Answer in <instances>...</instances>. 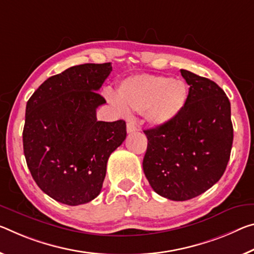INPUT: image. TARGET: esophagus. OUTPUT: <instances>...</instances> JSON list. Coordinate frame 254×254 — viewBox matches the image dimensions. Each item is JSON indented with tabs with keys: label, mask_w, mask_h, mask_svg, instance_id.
I'll use <instances>...</instances> for the list:
<instances>
[{
	"label": "esophagus",
	"mask_w": 254,
	"mask_h": 254,
	"mask_svg": "<svg viewBox=\"0 0 254 254\" xmlns=\"http://www.w3.org/2000/svg\"><path fill=\"white\" fill-rule=\"evenodd\" d=\"M138 130H139V127H138V124H136V122H134V121H128V122L127 123V133H132V132H135Z\"/></svg>",
	"instance_id": "esophagus-1"
}]
</instances>
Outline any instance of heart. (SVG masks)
<instances>
[{
  "label": "heart",
  "mask_w": 254,
  "mask_h": 254,
  "mask_svg": "<svg viewBox=\"0 0 254 254\" xmlns=\"http://www.w3.org/2000/svg\"><path fill=\"white\" fill-rule=\"evenodd\" d=\"M118 96L108 94V100L122 113H143L149 123L162 127L183 112L190 97V88L182 79L140 74L123 80Z\"/></svg>",
  "instance_id": "b5f03b06"
}]
</instances>
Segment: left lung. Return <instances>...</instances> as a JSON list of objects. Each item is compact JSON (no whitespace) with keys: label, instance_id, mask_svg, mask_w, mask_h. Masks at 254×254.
Segmentation results:
<instances>
[{"label":"left lung","instance_id":"obj_1","mask_svg":"<svg viewBox=\"0 0 254 254\" xmlns=\"http://www.w3.org/2000/svg\"><path fill=\"white\" fill-rule=\"evenodd\" d=\"M190 86L183 112L170 123L144 130L148 146L142 167L159 195L185 201L218 182L233 144L231 103L210 79L181 70Z\"/></svg>","mask_w":254,"mask_h":254}]
</instances>
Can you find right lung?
I'll use <instances>...</instances> for the list:
<instances>
[{
	"instance_id": "obj_1",
	"label": "right lung",
	"mask_w": 254,
	"mask_h": 254,
	"mask_svg": "<svg viewBox=\"0 0 254 254\" xmlns=\"http://www.w3.org/2000/svg\"><path fill=\"white\" fill-rule=\"evenodd\" d=\"M111 63L80 64L48 78L27 102L22 132L27 166L40 190L79 206L102 191L110 156L127 138L126 121H97L98 94Z\"/></svg>"
}]
</instances>
